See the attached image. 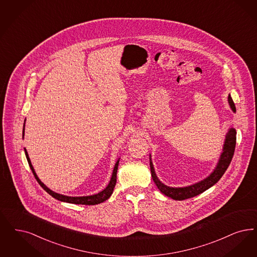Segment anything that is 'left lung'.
Here are the masks:
<instances>
[{
  "label": "left lung",
  "mask_w": 257,
  "mask_h": 257,
  "mask_svg": "<svg viewBox=\"0 0 257 257\" xmlns=\"http://www.w3.org/2000/svg\"><path fill=\"white\" fill-rule=\"evenodd\" d=\"M227 102L229 104V107L232 110V112L235 113L236 108H235V105H234V102H233L230 94H228V96H227ZM235 145H236V130L231 126L226 133L222 153L220 155L219 161L216 165L215 168L213 169V171L204 180L195 183L193 185L183 186V187H172V186H168V185L163 184L156 175L154 165L152 163V159H151V155H150L149 160H150V169H151L152 179H153L156 185L158 186V188L160 189V191L163 194H165V196H167L173 200L183 201L185 199L195 197V196L203 193L206 189L210 188L212 185H215L216 183L221 179V177L226 172L228 165L231 162V159L233 157L234 150H235Z\"/></svg>",
  "instance_id": "1"
}]
</instances>
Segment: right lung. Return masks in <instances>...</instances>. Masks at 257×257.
I'll return each mask as SVG.
<instances>
[{
	"label": "right lung",
	"instance_id": "add662e5",
	"mask_svg": "<svg viewBox=\"0 0 257 257\" xmlns=\"http://www.w3.org/2000/svg\"><path fill=\"white\" fill-rule=\"evenodd\" d=\"M25 122H26V120H25ZM24 136H25V123H24V128H23V139H24ZM24 150H25V154H26V157H27V160H28V163H29V165L31 167V171H32V173L34 175L35 179L37 180V182L39 183V185H41L42 187L44 188V190H46L50 195L52 196L54 199H56L58 201L65 202V203H70V204H75V205H97V204L103 203L107 199H109L110 196L113 194V188H114V185H115V183H116V172H117L119 159L116 161L115 165L113 166V173H112V177H111V180H110L109 184L103 190H101L98 193H96V194H92V195L74 196V197H72V196H66L63 195V194H59V193H56V192L52 191V189H50L49 187H47V185H44L42 183L41 180L38 178V176L36 174L33 166L31 165V159L29 157L27 149L24 148Z\"/></svg>",
	"mask_w": 257,
	"mask_h": 257
}]
</instances>
